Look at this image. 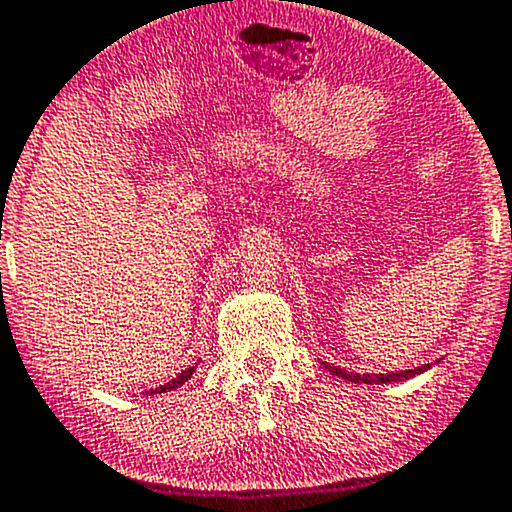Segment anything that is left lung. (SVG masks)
<instances>
[{
  "label": "left lung",
  "instance_id": "8db88e82",
  "mask_svg": "<svg viewBox=\"0 0 512 512\" xmlns=\"http://www.w3.org/2000/svg\"><path fill=\"white\" fill-rule=\"evenodd\" d=\"M326 367V370L331 372V375L336 377H343V380L348 382H355V384H389V382H406L411 380V377L421 375V372H426L430 365H421V367H413V370H401V372H387V375H358V372H346L341 370V367H333L329 363H321Z\"/></svg>",
  "mask_w": 512,
  "mask_h": 512
}]
</instances>
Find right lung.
I'll use <instances>...</instances> for the list:
<instances>
[{"label": "right lung", "instance_id": "obj_1", "mask_svg": "<svg viewBox=\"0 0 512 512\" xmlns=\"http://www.w3.org/2000/svg\"><path fill=\"white\" fill-rule=\"evenodd\" d=\"M195 367H198V363L191 365V367H186V370H183L181 375H176L174 380H171V382H166V384H159L157 389H149L147 394H149V396H152V394H166V392H171V389H179L181 384H186L188 380H191V377H193V372H195Z\"/></svg>", "mask_w": 512, "mask_h": 512}]
</instances>
